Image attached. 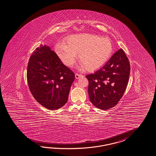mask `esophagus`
Returning <instances> with one entry per match:
<instances>
[{
  "mask_svg": "<svg viewBox=\"0 0 156 156\" xmlns=\"http://www.w3.org/2000/svg\"><path fill=\"white\" fill-rule=\"evenodd\" d=\"M81 76H82V75L80 74H78V73H76V74H75V76H76V79H78L79 78H80Z\"/></svg>",
  "mask_w": 156,
  "mask_h": 156,
  "instance_id": "esophagus-1",
  "label": "esophagus"
}]
</instances>
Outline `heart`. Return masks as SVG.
<instances>
[{"instance_id": "b5f03b06", "label": "heart", "mask_w": 156, "mask_h": 156, "mask_svg": "<svg viewBox=\"0 0 156 156\" xmlns=\"http://www.w3.org/2000/svg\"><path fill=\"white\" fill-rule=\"evenodd\" d=\"M65 44H58L55 46L57 54L62 62L72 67L79 55L80 66L87 71L97 70L105 65L113 51L110 39L89 34L71 36L66 40Z\"/></svg>"}]
</instances>
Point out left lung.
<instances>
[{
    "mask_svg": "<svg viewBox=\"0 0 156 156\" xmlns=\"http://www.w3.org/2000/svg\"><path fill=\"white\" fill-rule=\"evenodd\" d=\"M130 70L129 61L120 49L100 69L86 75L89 98L93 105L102 110L116 105L126 90Z\"/></svg>",
    "mask_w": 156,
    "mask_h": 156,
    "instance_id": "obj_1",
    "label": "left lung"
}]
</instances>
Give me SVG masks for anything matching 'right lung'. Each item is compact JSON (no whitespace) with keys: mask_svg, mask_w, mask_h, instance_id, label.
Returning a JSON list of instances; mask_svg holds the SVG:
<instances>
[{"mask_svg":"<svg viewBox=\"0 0 156 156\" xmlns=\"http://www.w3.org/2000/svg\"><path fill=\"white\" fill-rule=\"evenodd\" d=\"M27 78L36 101L47 109L56 110L66 103L75 74L49 46L41 45L30 57Z\"/></svg>","mask_w":156,"mask_h":156,"instance_id":"obj_1","label":"right lung"}]
</instances>
